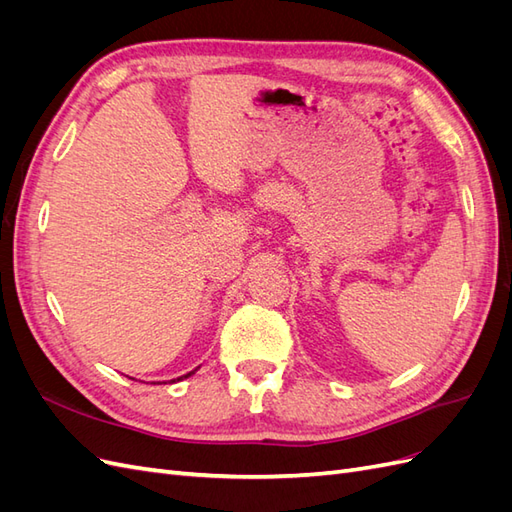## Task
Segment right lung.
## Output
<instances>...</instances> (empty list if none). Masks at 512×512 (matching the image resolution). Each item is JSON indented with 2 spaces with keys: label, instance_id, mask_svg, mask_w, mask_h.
Returning a JSON list of instances; mask_svg holds the SVG:
<instances>
[{
  "label": "right lung",
  "instance_id": "1",
  "mask_svg": "<svg viewBox=\"0 0 512 512\" xmlns=\"http://www.w3.org/2000/svg\"><path fill=\"white\" fill-rule=\"evenodd\" d=\"M188 376H190V374H188ZM188 376H181V378H188ZM181 378H179V380H181Z\"/></svg>",
  "mask_w": 512,
  "mask_h": 512
}]
</instances>
